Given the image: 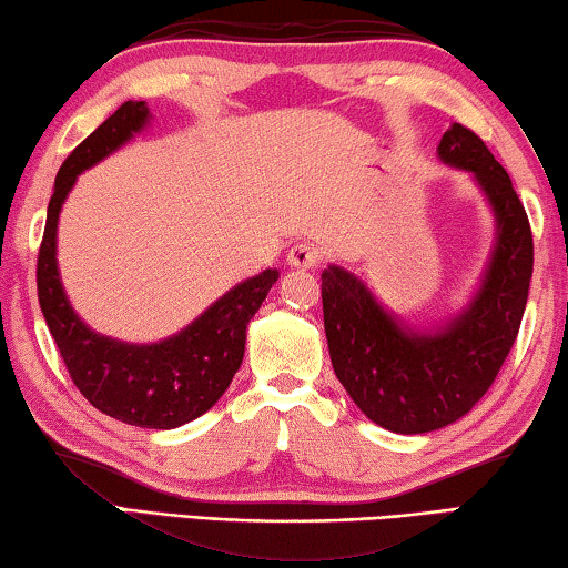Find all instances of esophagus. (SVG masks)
Instances as JSON below:
<instances>
[{
	"mask_svg": "<svg viewBox=\"0 0 568 568\" xmlns=\"http://www.w3.org/2000/svg\"><path fill=\"white\" fill-rule=\"evenodd\" d=\"M286 261H290V266L294 268H314L320 264V248L310 241H300L290 248Z\"/></svg>",
	"mask_w": 568,
	"mask_h": 568,
	"instance_id": "esophagus-1",
	"label": "esophagus"
}]
</instances>
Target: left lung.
I'll list each match as a JSON object with an SVG mask.
<instances>
[{"label":"left lung","instance_id":"1","mask_svg":"<svg viewBox=\"0 0 568 568\" xmlns=\"http://www.w3.org/2000/svg\"><path fill=\"white\" fill-rule=\"evenodd\" d=\"M436 154L477 180L497 239L473 302L439 329H414L383 310L343 266L322 272L325 335L337 381L383 429L426 434L465 416L516 343L534 276V235L503 164L473 129L452 124Z\"/></svg>","mask_w":568,"mask_h":568}]
</instances>
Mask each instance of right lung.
Here are the masks:
<instances>
[{"label":"right lung","mask_w":568,"mask_h":568,"mask_svg":"<svg viewBox=\"0 0 568 568\" xmlns=\"http://www.w3.org/2000/svg\"><path fill=\"white\" fill-rule=\"evenodd\" d=\"M150 121L144 101H126L85 136L60 168L38 254V300L75 388L111 418L142 429H174L203 416L231 386L246 351V327L278 272L235 284L195 322L162 343L134 345L93 333L73 312L58 272V215L78 174L116 152Z\"/></svg>","instance_id":"obj_1"}]
</instances>
